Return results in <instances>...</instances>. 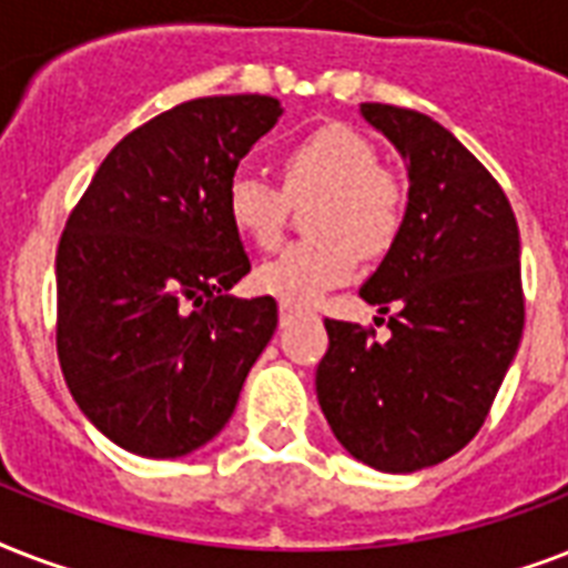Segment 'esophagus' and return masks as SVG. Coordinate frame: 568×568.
<instances>
[{
	"instance_id": "1",
	"label": "esophagus",
	"mask_w": 568,
	"mask_h": 568,
	"mask_svg": "<svg viewBox=\"0 0 568 568\" xmlns=\"http://www.w3.org/2000/svg\"><path fill=\"white\" fill-rule=\"evenodd\" d=\"M303 315H310V310L306 306H297V303H280V324L283 327H288V324H294L297 318H303Z\"/></svg>"
}]
</instances>
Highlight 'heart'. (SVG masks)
Masks as SVG:
<instances>
[{
	"mask_svg": "<svg viewBox=\"0 0 568 568\" xmlns=\"http://www.w3.org/2000/svg\"><path fill=\"white\" fill-rule=\"evenodd\" d=\"M283 189L250 171L232 173L226 214L232 226L271 250L280 244L288 217V196L318 191L310 209L315 235L288 244L256 271L258 292L285 303H312L345 283L359 253L379 256L395 244L404 223V191L379 168L377 150L345 123H324L297 138L283 155Z\"/></svg>",
	"mask_w": 568,
	"mask_h": 568,
	"instance_id": "heart-1",
	"label": "heart"
}]
</instances>
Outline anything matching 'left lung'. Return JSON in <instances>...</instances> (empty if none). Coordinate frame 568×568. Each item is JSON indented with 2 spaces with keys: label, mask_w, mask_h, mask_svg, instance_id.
<instances>
[{
  "label": "left lung",
  "mask_w": 568,
  "mask_h": 568,
  "mask_svg": "<svg viewBox=\"0 0 568 568\" xmlns=\"http://www.w3.org/2000/svg\"><path fill=\"white\" fill-rule=\"evenodd\" d=\"M359 111L409 176L400 232L359 288L379 315L392 312V336L324 321L315 392L351 457L406 475L475 439L519 351V226L493 173L436 120L383 102Z\"/></svg>",
  "instance_id": "1"
}]
</instances>
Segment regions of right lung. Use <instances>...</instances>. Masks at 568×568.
Wrapping results in <instances>:
<instances>
[{
    "label": "right lung",
    "instance_id": "right-lung-1",
    "mask_svg": "<svg viewBox=\"0 0 568 568\" xmlns=\"http://www.w3.org/2000/svg\"><path fill=\"white\" fill-rule=\"evenodd\" d=\"M280 114L258 93L182 102L129 132L67 217L58 359L120 448L173 459L214 439L274 336V297L230 294L250 258L226 185Z\"/></svg>",
    "mask_w": 568,
    "mask_h": 568
}]
</instances>
